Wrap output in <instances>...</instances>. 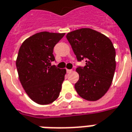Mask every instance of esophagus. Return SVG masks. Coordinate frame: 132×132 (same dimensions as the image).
<instances>
[{"label": "esophagus", "mask_w": 132, "mask_h": 132, "mask_svg": "<svg viewBox=\"0 0 132 132\" xmlns=\"http://www.w3.org/2000/svg\"><path fill=\"white\" fill-rule=\"evenodd\" d=\"M71 71H72V70H71V69H66V72H67V73H71Z\"/></svg>", "instance_id": "obj_1"}]
</instances>
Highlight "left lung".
<instances>
[{
  "label": "left lung",
  "instance_id": "left-lung-1",
  "mask_svg": "<svg viewBox=\"0 0 132 132\" xmlns=\"http://www.w3.org/2000/svg\"><path fill=\"white\" fill-rule=\"evenodd\" d=\"M66 38L78 61L86 59V66L76 69L79 75L76 91L85 100H99L110 88L115 73L116 50L111 40L90 28L69 32Z\"/></svg>",
  "mask_w": 132,
  "mask_h": 132
}]
</instances>
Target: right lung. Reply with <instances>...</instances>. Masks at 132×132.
Instances as JSON below:
<instances>
[{
  "mask_svg": "<svg viewBox=\"0 0 132 132\" xmlns=\"http://www.w3.org/2000/svg\"><path fill=\"white\" fill-rule=\"evenodd\" d=\"M65 33L41 32L23 42L16 61L19 81L26 93L36 103L47 105L59 96L66 73L51 65L54 46Z\"/></svg>",
  "mask_w": 132,
  "mask_h": 132,
  "instance_id": "right-lung-1",
  "label": "right lung"
}]
</instances>
